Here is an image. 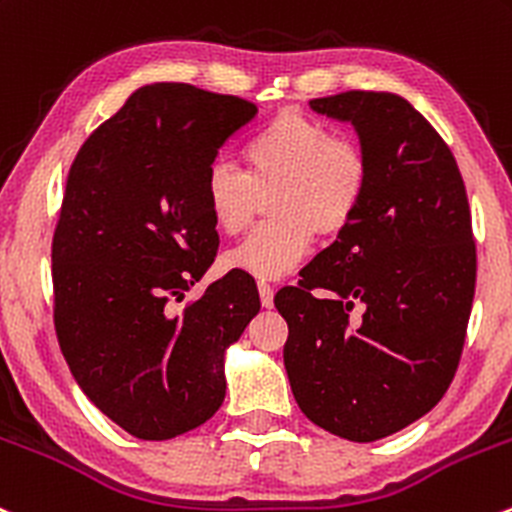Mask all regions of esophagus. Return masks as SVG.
<instances>
[{"label":"esophagus","instance_id":"34e87169","mask_svg":"<svg viewBox=\"0 0 512 512\" xmlns=\"http://www.w3.org/2000/svg\"><path fill=\"white\" fill-rule=\"evenodd\" d=\"M257 292H260L262 306H265V309H272V304H274V287H272V284L265 282V279H260V282H257Z\"/></svg>","mask_w":512,"mask_h":512}]
</instances>
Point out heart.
Segmentation results:
<instances>
[{"label":"heart","mask_w":512,"mask_h":512,"mask_svg":"<svg viewBox=\"0 0 512 512\" xmlns=\"http://www.w3.org/2000/svg\"><path fill=\"white\" fill-rule=\"evenodd\" d=\"M247 174L218 159L203 179V198L225 235H240L255 220L262 196H272V225L228 252L233 270L279 279L306 257L314 233L346 230L368 196L370 159L363 144L336 134L294 110L272 117L245 147Z\"/></svg>","instance_id":"1"}]
</instances>
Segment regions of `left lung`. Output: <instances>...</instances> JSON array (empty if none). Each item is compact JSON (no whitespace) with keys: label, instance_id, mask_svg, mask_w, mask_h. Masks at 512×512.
<instances>
[{"label":"left lung","instance_id":"obj_1","mask_svg":"<svg viewBox=\"0 0 512 512\" xmlns=\"http://www.w3.org/2000/svg\"><path fill=\"white\" fill-rule=\"evenodd\" d=\"M309 105L355 127L370 186L353 223L274 297L289 326L284 368L311 422L375 441L424 417L459 368L476 292L469 198L451 149L400 95Z\"/></svg>","mask_w":512,"mask_h":512}]
</instances>
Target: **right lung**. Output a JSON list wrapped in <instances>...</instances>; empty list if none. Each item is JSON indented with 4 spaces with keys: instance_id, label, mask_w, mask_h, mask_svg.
Returning a JSON list of instances; mask_svg holds the SVG:
<instances>
[{
    "instance_id": "1",
    "label": "right lung",
    "mask_w": 512,
    "mask_h": 512,
    "mask_svg": "<svg viewBox=\"0 0 512 512\" xmlns=\"http://www.w3.org/2000/svg\"><path fill=\"white\" fill-rule=\"evenodd\" d=\"M255 115L235 95L144 85L68 171L51 245L56 336L80 390L137 439H174L218 412L225 348L260 311L233 272L174 309L218 250L208 166Z\"/></svg>"
}]
</instances>
